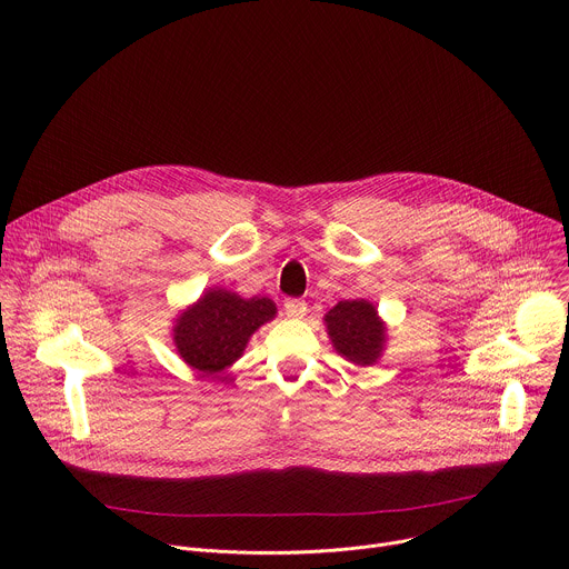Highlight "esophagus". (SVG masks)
I'll return each instance as SVG.
<instances>
[{
    "label": "esophagus",
    "mask_w": 569,
    "mask_h": 569,
    "mask_svg": "<svg viewBox=\"0 0 569 569\" xmlns=\"http://www.w3.org/2000/svg\"><path fill=\"white\" fill-rule=\"evenodd\" d=\"M283 310H286L288 317L299 319V317H303V315L308 312V303H306L303 299H288V301L283 303Z\"/></svg>",
    "instance_id": "esophagus-1"
}]
</instances>
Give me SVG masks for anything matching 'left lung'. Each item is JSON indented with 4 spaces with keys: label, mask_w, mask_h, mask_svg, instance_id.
Listing matches in <instances>:
<instances>
[{
    "label": "left lung",
    "mask_w": 569,
    "mask_h": 569,
    "mask_svg": "<svg viewBox=\"0 0 569 569\" xmlns=\"http://www.w3.org/2000/svg\"><path fill=\"white\" fill-rule=\"evenodd\" d=\"M327 327L338 353L356 365H373L382 351L385 327L369 301H340L329 310Z\"/></svg>",
    "instance_id": "8db88e82"
}]
</instances>
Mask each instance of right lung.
Segmentation results:
<instances>
[{
	"label": "right lung",
	"instance_id": "add662e5",
	"mask_svg": "<svg viewBox=\"0 0 569 569\" xmlns=\"http://www.w3.org/2000/svg\"><path fill=\"white\" fill-rule=\"evenodd\" d=\"M274 312V303L266 297L240 299L227 290H209L178 319L176 347L193 369L218 373L240 358L250 336Z\"/></svg>",
	"mask_w": 569,
	"mask_h": 569
}]
</instances>
